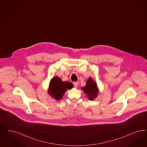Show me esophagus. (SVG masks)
I'll return each instance as SVG.
<instances>
[{
    "instance_id": "esophagus-1",
    "label": "esophagus",
    "mask_w": 147,
    "mask_h": 147,
    "mask_svg": "<svg viewBox=\"0 0 147 147\" xmlns=\"http://www.w3.org/2000/svg\"><path fill=\"white\" fill-rule=\"evenodd\" d=\"M73 84H74V87H76V88H77V87H78V82H74V83H73Z\"/></svg>"
}]
</instances>
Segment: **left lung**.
<instances>
[{
  "mask_svg": "<svg viewBox=\"0 0 147 147\" xmlns=\"http://www.w3.org/2000/svg\"><path fill=\"white\" fill-rule=\"evenodd\" d=\"M82 91L86 94L88 100H95L98 96L99 89L97 86V83L92 79L90 77L87 80L86 85L82 88Z\"/></svg>",
  "mask_w": 147,
  "mask_h": 147,
  "instance_id": "left-lung-1",
  "label": "left lung"
}]
</instances>
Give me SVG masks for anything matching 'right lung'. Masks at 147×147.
I'll list each match as a JSON object with an SVG mask.
<instances>
[{
	"label": "right lung",
	"instance_id": "obj_1",
	"mask_svg": "<svg viewBox=\"0 0 147 147\" xmlns=\"http://www.w3.org/2000/svg\"><path fill=\"white\" fill-rule=\"evenodd\" d=\"M73 85L69 82H62L58 76H54L51 79L49 88L48 94L53 99L59 100L62 98L67 90L73 88Z\"/></svg>",
	"mask_w": 147,
	"mask_h": 147
}]
</instances>
